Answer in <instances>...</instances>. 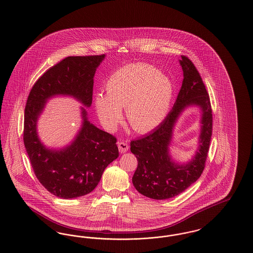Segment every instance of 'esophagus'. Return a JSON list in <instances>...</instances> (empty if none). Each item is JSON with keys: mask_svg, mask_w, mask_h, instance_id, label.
I'll return each instance as SVG.
<instances>
[{"mask_svg": "<svg viewBox=\"0 0 253 253\" xmlns=\"http://www.w3.org/2000/svg\"><path fill=\"white\" fill-rule=\"evenodd\" d=\"M118 146H119V150H120V152H121V154L126 153V152L128 151V149H129V145L127 144L126 142H124V141L119 142Z\"/></svg>", "mask_w": 253, "mask_h": 253, "instance_id": "obj_1", "label": "esophagus"}]
</instances>
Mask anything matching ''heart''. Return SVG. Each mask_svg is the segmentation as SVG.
<instances>
[{
	"label": "heart",
	"mask_w": 253,
	"mask_h": 253,
	"mask_svg": "<svg viewBox=\"0 0 253 253\" xmlns=\"http://www.w3.org/2000/svg\"><path fill=\"white\" fill-rule=\"evenodd\" d=\"M106 96L95 97L96 114L102 125L113 131L121 121V108L135 132L157 127L168 114L173 85L167 75L147 63L128 64L113 73L105 85Z\"/></svg>",
	"instance_id": "heart-1"
}]
</instances>
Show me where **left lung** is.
<instances>
[{"instance_id":"left-lung-1","label":"left lung","mask_w":253,"mask_h":253,"mask_svg":"<svg viewBox=\"0 0 253 253\" xmlns=\"http://www.w3.org/2000/svg\"><path fill=\"white\" fill-rule=\"evenodd\" d=\"M179 62L184 79L173 107L155 131L131 141V152L137 159L132 184L138 193L157 200L180 194L200 177L212 132L210 96L200 74L186 56H181ZM190 106L202 110L200 146L191 162L179 165L172 160L168 148L179 116Z\"/></svg>"}]
</instances>
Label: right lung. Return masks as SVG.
Returning a JSON list of instances; mask_svg holds the SVG:
<instances>
[{"label":"right lung","instance_id":"obj_1","mask_svg":"<svg viewBox=\"0 0 253 253\" xmlns=\"http://www.w3.org/2000/svg\"><path fill=\"white\" fill-rule=\"evenodd\" d=\"M105 55L67 57L44 73L33 85L24 109V142L40 183L57 197L76 198L91 193L105 168L119 157L117 138L88 121L82 107L83 124L71 144L60 150L42 143L38 119L49 98L72 96L90 107L94 76Z\"/></svg>","mask_w":253,"mask_h":253}]
</instances>
